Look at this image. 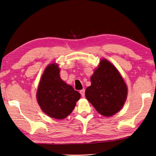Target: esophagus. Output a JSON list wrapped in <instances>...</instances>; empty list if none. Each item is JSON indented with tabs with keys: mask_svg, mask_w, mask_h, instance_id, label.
Returning a JSON list of instances; mask_svg holds the SVG:
<instances>
[{
	"mask_svg": "<svg viewBox=\"0 0 156 156\" xmlns=\"http://www.w3.org/2000/svg\"><path fill=\"white\" fill-rule=\"evenodd\" d=\"M80 93H81L83 97H84V95H85V89H83L81 90H80Z\"/></svg>",
	"mask_w": 156,
	"mask_h": 156,
	"instance_id": "esophagus-1",
	"label": "esophagus"
}]
</instances>
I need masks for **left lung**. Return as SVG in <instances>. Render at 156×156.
Segmentation results:
<instances>
[{"label":"left lung","mask_w":156,"mask_h":156,"mask_svg":"<svg viewBox=\"0 0 156 156\" xmlns=\"http://www.w3.org/2000/svg\"><path fill=\"white\" fill-rule=\"evenodd\" d=\"M90 79L91 85L85 91L88 101L103 116L119 112L126 100L127 88L116 68L107 60H101Z\"/></svg>","instance_id":"obj_1"}]
</instances>
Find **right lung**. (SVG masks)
I'll use <instances>...</instances> for the list:
<instances>
[{"instance_id":"1","label":"right lung","mask_w":156,"mask_h":156,"mask_svg":"<svg viewBox=\"0 0 156 156\" xmlns=\"http://www.w3.org/2000/svg\"><path fill=\"white\" fill-rule=\"evenodd\" d=\"M59 73L56 64L47 67L37 88V100L45 114L64 119L73 111L81 95L60 79Z\"/></svg>"}]
</instances>
